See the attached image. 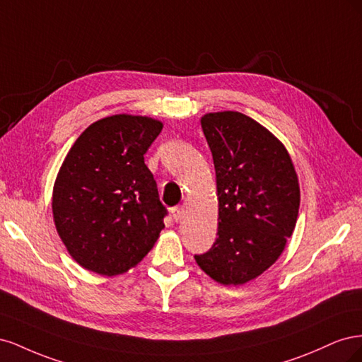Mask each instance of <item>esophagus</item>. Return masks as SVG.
I'll list each match as a JSON object with an SVG mask.
<instances>
[{
  "label": "esophagus",
  "instance_id": "obj_1",
  "mask_svg": "<svg viewBox=\"0 0 362 362\" xmlns=\"http://www.w3.org/2000/svg\"><path fill=\"white\" fill-rule=\"evenodd\" d=\"M170 213H172V217H173V221L175 222H180V221H182V217H184V206L182 205H177V206H173L172 210H170Z\"/></svg>",
  "mask_w": 362,
  "mask_h": 362
}]
</instances>
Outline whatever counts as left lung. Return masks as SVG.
<instances>
[{
	"instance_id": "obj_1",
	"label": "left lung",
	"mask_w": 362,
	"mask_h": 362,
	"mask_svg": "<svg viewBox=\"0 0 362 362\" xmlns=\"http://www.w3.org/2000/svg\"><path fill=\"white\" fill-rule=\"evenodd\" d=\"M202 131L213 154L218 201L217 238L198 266L223 286H242L282 254L298 221L300 190L281 141L238 112L208 113Z\"/></svg>"
}]
</instances>
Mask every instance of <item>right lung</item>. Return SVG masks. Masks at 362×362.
<instances>
[{
  "instance_id": "right-lung-1",
  "label": "right lung",
  "mask_w": 362,
  "mask_h": 362,
  "mask_svg": "<svg viewBox=\"0 0 362 362\" xmlns=\"http://www.w3.org/2000/svg\"><path fill=\"white\" fill-rule=\"evenodd\" d=\"M161 128L146 116H108L87 127L64 158L52 192L54 223L84 269L120 275L157 242L168 210L144 156Z\"/></svg>"
}]
</instances>
